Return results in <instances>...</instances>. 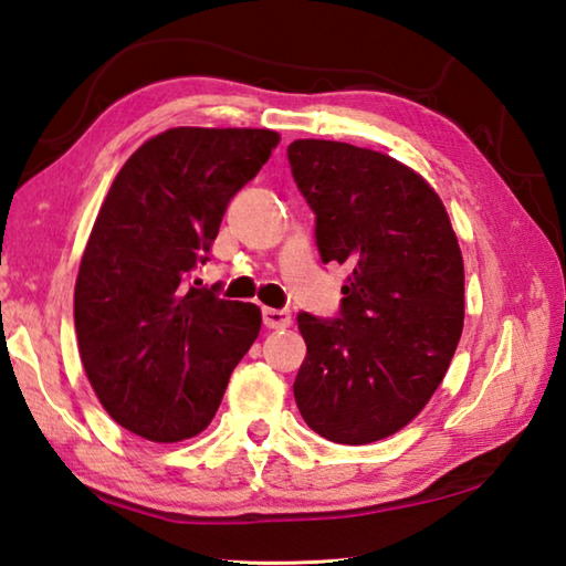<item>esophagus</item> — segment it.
Listing matches in <instances>:
<instances>
[{"label": "esophagus", "instance_id": "34e87169", "mask_svg": "<svg viewBox=\"0 0 566 566\" xmlns=\"http://www.w3.org/2000/svg\"><path fill=\"white\" fill-rule=\"evenodd\" d=\"M262 319L266 329H286L292 324V314L286 310H272V306H264Z\"/></svg>", "mask_w": 566, "mask_h": 566}]
</instances>
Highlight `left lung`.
<instances>
[{"label": "left lung", "mask_w": 566, "mask_h": 566, "mask_svg": "<svg viewBox=\"0 0 566 566\" xmlns=\"http://www.w3.org/2000/svg\"><path fill=\"white\" fill-rule=\"evenodd\" d=\"M286 155L322 262L352 270L337 319L296 317V407L329 442H379L427 407L454 357L462 249L437 191L395 157L327 139H296Z\"/></svg>", "instance_id": "8db88e82"}]
</instances>
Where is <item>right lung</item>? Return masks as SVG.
Returning a JSON list of instances; mask_svg holds the SVG:
<instances>
[{
	"mask_svg": "<svg viewBox=\"0 0 566 566\" xmlns=\"http://www.w3.org/2000/svg\"><path fill=\"white\" fill-rule=\"evenodd\" d=\"M276 145L272 129H167L104 197L74 284L76 342L107 415L149 442L207 429L260 334V306L219 300L191 270Z\"/></svg>",
	"mask_w": 566,
	"mask_h": 566,
	"instance_id": "add662e5",
	"label": "right lung"
}]
</instances>
